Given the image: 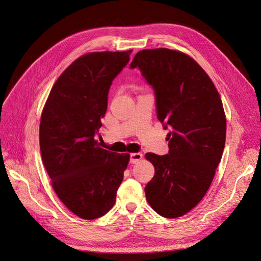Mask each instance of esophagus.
Here are the masks:
<instances>
[{
    "mask_svg": "<svg viewBox=\"0 0 261 261\" xmlns=\"http://www.w3.org/2000/svg\"><path fill=\"white\" fill-rule=\"evenodd\" d=\"M141 159H143V153H140V152L130 153V163H137Z\"/></svg>",
    "mask_w": 261,
    "mask_h": 261,
    "instance_id": "1",
    "label": "esophagus"
}]
</instances>
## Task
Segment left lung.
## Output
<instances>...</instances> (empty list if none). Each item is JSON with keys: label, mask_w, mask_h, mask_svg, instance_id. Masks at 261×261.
<instances>
[{"label": "left lung", "mask_w": 261, "mask_h": 261, "mask_svg": "<svg viewBox=\"0 0 261 261\" xmlns=\"http://www.w3.org/2000/svg\"><path fill=\"white\" fill-rule=\"evenodd\" d=\"M135 67L153 87L158 120L171 129L169 153L145 155L154 167L146 199L158 215L175 219L200 202L215 177L225 145L223 105L208 74L186 53L141 50L130 63Z\"/></svg>", "instance_id": "1"}]
</instances>
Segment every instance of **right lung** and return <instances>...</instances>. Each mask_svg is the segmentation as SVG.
<instances>
[{
    "mask_svg": "<svg viewBox=\"0 0 261 261\" xmlns=\"http://www.w3.org/2000/svg\"><path fill=\"white\" fill-rule=\"evenodd\" d=\"M132 50L91 52L75 60L54 83L41 113L39 141L44 168L60 200L74 215L97 219L113 207L129 153L101 148L112 81Z\"/></svg>",
    "mask_w": 261,
    "mask_h": 261,
    "instance_id": "1",
    "label": "right lung"
}]
</instances>
